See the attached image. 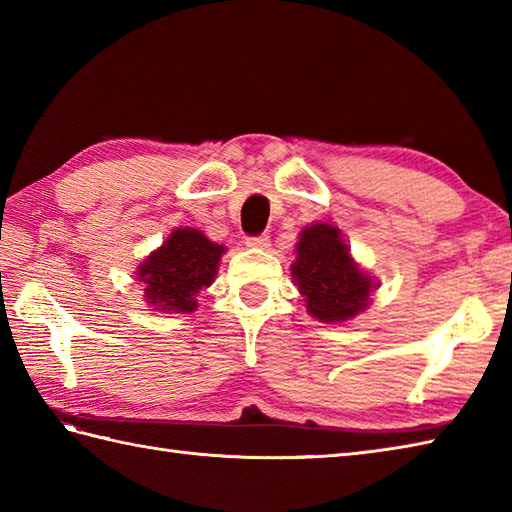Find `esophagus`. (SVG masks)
Listing matches in <instances>:
<instances>
[{"label":"esophagus","mask_w":512,"mask_h":512,"mask_svg":"<svg viewBox=\"0 0 512 512\" xmlns=\"http://www.w3.org/2000/svg\"><path fill=\"white\" fill-rule=\"evenodd\" d=\"M246 244L250 248H268L270 246V235L262 233V235H255V237H246Z\"/></svg>","instance_id":"34e87169"}]
</instances>
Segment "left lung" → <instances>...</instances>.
Instances as JSON below:
<instances>
[{
	"label": "left lung",
	"mask_w": 512,
	"mask_h": 512,
	"mask_svg": "<svg viewBox=\"0 0 512 512\" xmlns=\"http://www.w3.org/2000/svg\"><path fill=\"white\" fill-rule=\"evenodd\" d=\"M292 275L308 312L325 323L356 317L372 292V279L356 268L339 228L330 224H314L301 233Z\"/></svg>",
	"instance_id": "obj_1"
}]
</instances>
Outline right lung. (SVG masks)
<instances>
[{"instance_id": "add662e5", "label": "right lung", "mask_w": 512, "mask_h": 512, "mask_svg": "<svg viewBox=\"0 0 512 512\" xmlns=\"http://www.w3.org/2000/svg\"><path fill=\"white\" fill-rule=\"evenodd\" d=\"M224 250L195 228H176L138 268L147 303L165 312H193L195 295L213 284Z\"/></svg>"}]
</instances>
